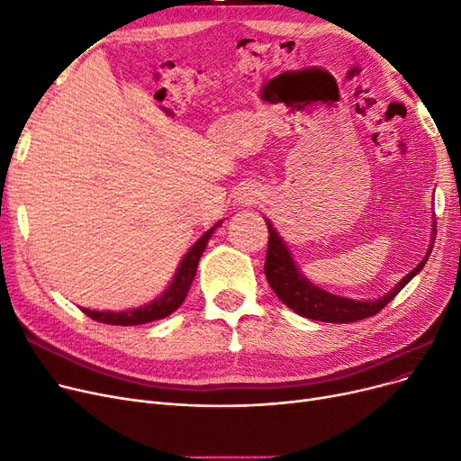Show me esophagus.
Instances as JSON below:
<instances>
[{
	"label": "esophagus",
	"instance_id": "1",
	"mask_svg": "<svg viewBox=\"0 0 461 461\" xmlns=\"http://www.w3.org/2000/svg\"><path fill=\"white\" fill-rule=\"evenodd\" d=\"M259 198H261V193L257 191V189H253V187H244V189H240V193H238V196H236V200L240 202L242 206L257 204V202H259Z\"/></svg>",
	"mask_w": 461,
	"mask_h": 461
}]
</instances>
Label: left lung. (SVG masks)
I'll list each match as a JSON object with an SVG mask.
<instances>
[{"label": "left lung", "mask_w": 461, "mask_h": 461, "mask_svg": "<svg viewBox=\"0 0 461 461\" xmlns=\"http://www.w3.org/2000/svg\"><path fill=\"white\" fill-rule=\"evenodd\" d=\"M268 227V249H267V259H265V276L278 294V299L289 306L293 312H297L303 318L316 320V321H327V323H349L371 318L375 314L395 299V294L407 285L414 276L428 263L429 253L423 257V261L409 272L404 278L388 293L384 294L382 299L376 301H352L337 297V294H330L316 285H312L304 276L294 267V261L280 238V234L274 230L270 221H267ZM435 234V232H433ZM433 248V246H431Z\"/></svg>", "instance_id": "8db88e82"}]
</instances>
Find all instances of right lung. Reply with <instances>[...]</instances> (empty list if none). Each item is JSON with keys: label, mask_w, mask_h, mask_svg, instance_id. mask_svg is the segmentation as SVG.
I'll return each instance as SVG.
<instances>
[{"label": "right lung", "mask_w": 461, "mask_h": 461, "mask_svg": "<svg viewBox=\"0 0 461 461\" xmlns=\"http://www.w3.org/2000/svg\"><path fill=\"white\" fill-rule=\"evenodd\" d=\"M215 227H219V223ZM215 227L210 229L204 236H200V240L189 249L185 257H183V261L174 276V282L151 304L140 306L134 310H124V312H96L88 308H81V310L88 318L107 325H140V323H149V321L170 316L172 312H176L181 306V303L185 301L193 278L196 276L198 259L202 257V253H204L206 244L210 240V236L213 234Z\"/></svg>", "instance_id": "1"}]
</instances>
